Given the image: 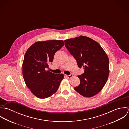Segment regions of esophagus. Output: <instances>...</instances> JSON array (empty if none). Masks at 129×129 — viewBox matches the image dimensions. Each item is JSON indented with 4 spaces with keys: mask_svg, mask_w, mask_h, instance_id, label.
Masks as SVG:
<instances>
[{
    "mask_svg": "<svg viewBox=\"0 0 129 129\" xmlns=\"http://www.w3.org/2000/svg\"><path fill=\"white\" fill-rule=\"evenodd\" d=\"M66 76L67 77H68L69 78H71V77H73V74H70V75H66Z\"/></svg>",
    "mask_w": 129,
    "mask_h": 129,
    "instance_id": "1",
    "label": "esophagus"
}]
</instances>
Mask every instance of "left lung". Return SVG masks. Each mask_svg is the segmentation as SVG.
<instances>
[{
  "label": "left lung",
  "mask_w": 129,
  "mask_h": 129,
  "mask_svg": "<svg viewBox=\"0 0 129 129\" xmlns=\"http://www.w3.org/2000/svg\"><path fill=\"white\" fill-rule=\"evenodd\" d=\"M64 42L78 67L84 69V73L78 76L80 84L74 89L84 97L95 95L102 90L108 78L109 60L107 54L97 42L88 37L80 36Z\"/></svg>",
  "instance_id": "1"
}]
</instances>
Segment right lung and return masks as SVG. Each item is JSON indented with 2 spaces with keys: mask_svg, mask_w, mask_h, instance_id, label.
<instances>
[{
  "mask_svg": "<svg viewBox=\"0 0 129 129\" xmlns=\"http://www.w3.org/2000/svg\"><path fill=\"white\" fill-rule=\"evenodd\" d=\"M63 45L62 40L37 42L25 54L22 64L24 80L28 88L38 98L44 99L52 95L63 78V74L47 71L55 53Z\"/></svg>",
  "mask_w": 129,
  "mask_h": 129,
  "instance_id": "1",
  "label": "right lung"
}]
</instances>
